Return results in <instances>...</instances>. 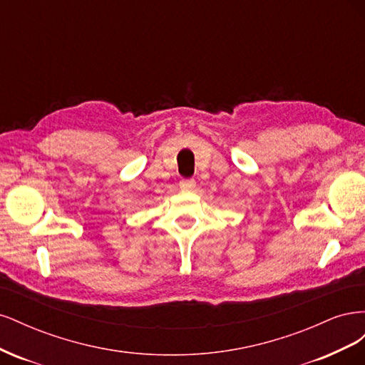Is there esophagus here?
<instances>
[{
	"instance_id": "1",
	"label": "esophagus",
	"mask_w": 365,
	"mask_h": 365,
	"mask_svg": "<svg viewBox=\"0 0 365 365\" xmlns=\"http://www.w3.org/2000/svg\"><path fill=\"white\" fill-rule=\"evenodd\" d=\"M180 187L182 190H193L196 187V181L193 178H187V180H181L180 181Z\"/></svg>"
}]
</instances>
